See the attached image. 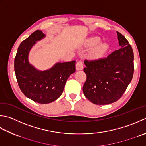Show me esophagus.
I'll return each mask as SVG.
<instances>
[{"instance_id":"obj_1","label":"esophagus","mask_w":146,"mask_h":146,"mask_svg":"<svg viewBox=\"0 0 146 146\" xmlns=\"http://www.w3.org/2000/svg\"><path fill=\"white\" fill-rule=\"evenodd\" d=\"M83 68H84L83 62L82 61H79L77 62V63L76 64V69L77 70H83Z\"/></svg>"}]
</instances>
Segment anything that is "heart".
I'll return each instance as SVG.
<instances>
[{
    "mask_svg": "<svg viewBox=\"0 0 146 146\" xmlns=\"http://www.w3.org/2000/svg\"><path fill=\"white\" fill-rule=\"evenodd\" d=\"M101 42V38L99 37L95 36L92 37V38H89L87 40V45L90 47L95 46L97 44ZM108 49V45L104 44V43H101V44L97 45L95 47H94L92 50H90V55L93 58H98L101 57L103 54L106 52Z\"/></svg>",
    "mask_w": 146,
    "mask_h": 146,
    "instance_id": "b5f03b06",
    "label": "heart"
}]
</instances>
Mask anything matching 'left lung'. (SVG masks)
Wrapping results in <instances>:
<instances>
[{"label": "left lung", "mask_w": 146, "mask_h": 146, "mask_svg": "<svg viewBox=\"0 0 146 146\" xmlns=\"http://www.w3.org/2000/svg\"><path fill=\"white\" fill-rule=\"evenodd\" d=\"M120 48L104 58L85 60L87 79L83 86L85 96L94 104L105 105L121 98L132 81L133 71L132 48L118 31Z\"/></svg>", "instance_id": "1"}]
</instances>
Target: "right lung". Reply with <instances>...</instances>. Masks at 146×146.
Here are the masks:
<instances>
[{
    "label": "right lung",
    "instance_id": "right-lung-1",
    "mask_svg": "<svg viewBox=\"0 0 146 146\" xmlns=\"http://www.w3.org/2000/svg\"><path fill=\"white\" fill-rule=\"evenodd\" d=\"M45 36L40 30L34 31L21 43L14 59V71L20 89L28 98L40 104L50 103L59 98L68 77L75 72V61L58 62L44 71L29 63L31 48Z\"/></svg>",
    "mask_w": 146,
    "mask_h": 146
}]
</instances>
